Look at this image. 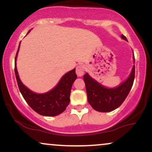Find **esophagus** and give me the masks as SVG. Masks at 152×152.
I'll use <instances>...</instances> for the list:
<instances>
[{
  "label": "esophagus",
  "mask_w": 152,
  "mask_h": 152,
  "mask_svg": "<svg viewBox=\"0 0 152 152\" xmlns=\"http://www.w3.org/2000/svg\"><path fill=\"white\" fill-rule=\"evenodd\" d=\"M76 73L77 74L78 76H82L84 74V66L82 64H80L78 65L77 67H76Z\"/></svg>",
  "instance_id": "obj_1"
}]
</instances>
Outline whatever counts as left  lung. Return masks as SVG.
<instances>
[{"instance_id":"1","label":"left lung","mask_w":152,"mask_h":152,"mask_svg":"<svg viewBox=\"0 0 152 152\" xmlns=\"http://www.w3.org/2000/svg\"><path fill=\"white\" fill-rule=\"evenodd\" d=\"M121 37L122 39L128 41L124 35H121ZM133 59L134 64V52ZM134 74L135 66L134 65L129 76L124 81L116 87L108 88L96 81L88 73H86L83 76V80L86 84L87 98L90 105L99 112H109L117 109L124 102L130 92L133 86Z\"/></svg>"}]
</instances>
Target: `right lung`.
I'll list each match as a JSON object with an SVG mask.
<instances>
[{"label":"right lung","instance_id":"add662e5","mask_svg":"<svg viewBox=\"0 0 152 152\" xmlns=\"http://www.w3.org/2000/svg\"><path fill=\"white\" fill-rule=\"evenodd\" d=\"M31 30L28 32V34ZM20 42L15 58V74L17 83L23 97L27 104L38 114L46 116H56L65 111L70 102L71 87L77 78L76 69L67 72L57 85L51 90L43 94H37L27 88L19 78L16 67V60Z\"/></svg>","mask_w":152,"mask_h":152}]
</instances>
